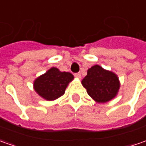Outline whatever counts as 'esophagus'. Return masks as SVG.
I'll return each mask as SVG.
<instances>
[{
  "mask_svg": "<svg viewBox=\"0 0 146 146\" xmlns=\"http://www.w3.org/2000/svg\"><path fill=\"white\" fill-rule=\"evenodd\" d=\"M75 77H77V78H79V79H80V78H81V73H75Z\"/></svg>",
  "mask_w": 146,
  "mask_h": 146,
  "instance_id": "1",
  "label": "esophagus"
}]
</instances>
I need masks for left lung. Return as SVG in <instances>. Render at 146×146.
Returning a JSON list of instances; mask_svg holds the SVG:
<instances>
[{"instance_id":"1","label":"left lung","mask_w":146,"mask_h":146,"mask_svg":"<svg viewBox=\"0 0 146 146\" xmlns=\"http://www.w3.org/2000/svg\"><path fill=\"white\" fill-rule=\"evenodd\" d=\"M81 84L89 96L97 103H106L113 100L117 97L121 86L116 73L98 65L88 69Z\"/></svg>"}]
</instances>
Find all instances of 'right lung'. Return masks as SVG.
Returning <instances> with one entry per match:
<instances>
[{"label": "right lung", "instance_id": "1", "mask_svg": "<svg viewBox=\"0 0 146 146\" xmlns=\"http://www.w3.org/2000/svg\"><path fill=\"white\" fill-rule=\"evenodd\" d=\"M74 79L72 73L61 72L52 67L33 81L35 92L46 101H54L65 94L69 84Z\"/></svg>", "mask_w": 146, "mask_h": 146}]
</instances>
